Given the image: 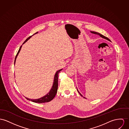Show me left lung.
I'll return each mask as SVG.
<instances>
[{
    "label": "left lung",
    "mask_w": 129,
    "mask_h": 129,
    "mask_svg": "<svg viewBox=\"0 0 129 129\" xmlns=\"http://www.w3.org/2000/svg\"><path fill=\"white\" fill-rule=\"evenodd\" d=\"M91 32L92 33H93V34H97V35H99L100 36V37H101L102 38H104V39H107V40H109V41H110L109 39L108 38V37H106V36H104V35H102L101 34H100L99 33H98V32H94V31H91ZM79 92V91H78ZM79 94L81 96H82V95H81V94L79 93Z\"/></svg>",
    "instance_id": "8db88e82"
}]
</instances>
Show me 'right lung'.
<instances>
[{"mask_svg":"<svg viewBox=\"0 0 129 129\" xmlns=\"http://www.w3.org/2000/svg\"><path fill=\"white\" fill-rule=\"evenodd\" d=\"M37 32L35 33V34L36 33H37ZM33 34V35H34ZM32 35V36H33ZM32 36H30V37H29L28 38H27L26 40L23 42V44H24V43H25L27 40L28 39H29ZM21 48V46H20V49L19 50L16 56V57H15V61H16V58L20 52V49ZM62 70V69L59 70L58 71H57L54 76V81H53V85H52V87L51 88V90H50V92L49 93H48L47 95H46V96H45L44 97H42V98H41L40 99H35V100H32L29 99H28L27 98H26V99L28 100H30L31 101L33 102H34V103H46V102H49L50 101H51L53 99L54 97L55 96L56 94V93H57V88H58V74L60 72V71H61Z\"/></svg>","mask_w":129,"mask_h":129,"instance_id":"obj_1","label":"right lung"}]
</instances>
